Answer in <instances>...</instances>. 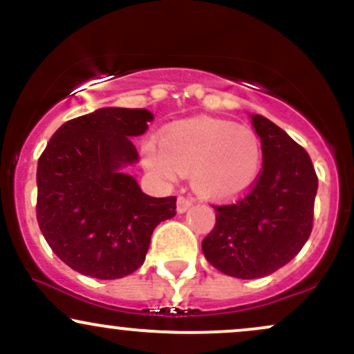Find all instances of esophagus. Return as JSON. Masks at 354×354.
Returning a JSON list of instances; mask_svg holds the SVG:
<instances>
[{"label": "esophagus", "mask_w": 354, "mask_h": 354, "mask_svg": "<svg viewBox=\"0 0 354 354\" xmlns=\"http://www.w3.org/2000/svg\"><path fill=\"white\" fill-rule=\"evenodd\" d=\"M191 205H193V198L183 196V194L178 196V213H185Z\"/></svg>", "instance_id": "34e87169"}]
</instances>
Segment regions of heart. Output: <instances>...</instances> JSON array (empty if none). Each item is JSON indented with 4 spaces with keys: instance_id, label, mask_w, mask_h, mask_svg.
Segmentation results:
<instances>
[{
    "instance_id": "b5f03b06",
    "label": "heart",
    "mask_w": 354,
    "mask_h": 354,
    "mask_svg": "<svg viewBox=\"0 0 354 354\" xmlns=\"http://www.w3.org/2000/svg\"><path fill=\"white\" fill-rule=\"evenodd\" d=\"M145 163L163 178L193 173V186L211 198L236 196L253 186L261 169V143L253 129L223 120L174 124L161 148L148 141Z\"/></svg>"
}]
</instances>
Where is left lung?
I'll list each match as a JSON object with an SVG mask.
<instances>
[{"label": "left lung", "mask_w": 354, "mask_h": 354, "mask_svg": "<svg viewBox=\"0 0 354 354\" xmlns=\"http://www.w3.org/2000/svg\"><path fill=\"white\" fill-rule=\"evenodd\" d=\"M263 166L238 200L213 205L214 228L203 239L205 258L221 273L263 278L290 263L310 238L318 176L310 154L279 126L253 115Z\"/></svg>", "instance_id": "8db88e82"}]
</instances>
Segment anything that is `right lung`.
Returning a JSON list of instances; mask_svg holds the SVG:
<instances>
[{"label": "right lung", "mask_w": 354, "mask_h": 354, "mask_svg": "<svg viewBox=\"0 0 354 354\" xmlns=\"http://www.w3.org/2000/svg\"><path fill=\"white\" fill-rule=\"evenodd\" d=\"M153 115L101 108L56 129L38 160L36 218L63 263L96 279H118L143 265L153 230L176 214V198H153L121 166L138 160L133 136Z\"/></svg>", "instance_id": "obj_1"}]
</instances>
